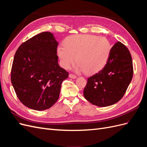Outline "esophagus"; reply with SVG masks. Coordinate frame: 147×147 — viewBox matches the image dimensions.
<instances>
[{
	"label": "esophagus",
	"mask_w": 147,
	"mask_h": 147,
	"mask_svg": "<svg viewBox=\"0 0 147 147\" xmlns=\"http://www.w3.org/2000/svg\"><path fill=\"white\" fill-rule=\"evenodd\" d=\"M69 77L71 78H76L77 76L75 75H74V74H69Z\"/></svg>",
	"instance_id": "esophagus-1"
}]
</instances>
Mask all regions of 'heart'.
<instances>
[{
	"label": "heart",
	"instance_id": "heart-1",
	"mask_svg": "<svg viewBox=\"0 0 147 147\" xmlns=\"http://www.w3.org/2000/svg\"><path fill=\"white\" fill-rule=\"evenodd\" d=\"M64 45L57 48L63 68L69 69L76 59L77 70L94 74L104 67L112 50L107 38L94 35H75L66 37Z\"/></svg>",
	"mask_w": 147,
	"mask_h": 147
}]
</instances>
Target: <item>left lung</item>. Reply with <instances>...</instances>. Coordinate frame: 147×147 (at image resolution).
<instances>
[{
	"label": "left lung",
	"mask_w": 147,
	"mask_h": 147,
	"mask_svg": "<svg viewBox=\"0 0 147 147\" xmlns=\"http://www.w3.org/2000/svg\"><path fill=\"white\" fill-rule=\"evenodd\" d=\"M133 65L127 47L118 42L112 47L104 67L89 77L84 89V97L93 105L107 107L123 97L132 80Z\"/></svg>",
	"instance_id": "8db88e82"
}]
</instances>
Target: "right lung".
Here are the masks:
<instances>
[{
    "label": "right lung",
    "mask_w": 147,
    "mask_h": 147,
    "mask_svg": "<svg viewBox=\"0 0 147 147\" xmlns=\"http://www.w3.org/2000/svg\"><path fill=\"white\" fill-rule=\"evenodd\" d=\"M58 43L49 32L40 33L18 48L11 81L18 98L27 107L47 110L58 99L61 83L69 73L58 64Z\"/></svg>",
    "instance_id": "obj_1"
}]
</instances>
